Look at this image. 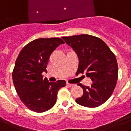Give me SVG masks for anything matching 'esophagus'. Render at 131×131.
I'll return each instance as SVG.
<instances>
[{"label":"esophagus","instance_id":"obj_1","mask_svg":"<svg viewBox=\"0 0 131 131\" xmlns=\"http://www.w3.org/2000/svg\"><path fill=\"white\" fill-rule=\"evenodd\" d=\"M67 86L68 87H73V86H75V84H69V83H67Z\"/></svg>","mask_w":131,"mask_h":131}]
</instances>
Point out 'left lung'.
I'll list each match as a JSON object with an SVG mask.
<instances>
[{"label": "left lung", "instance_id": "left-lung-1", "mask_svg": "<svg viewBox=\"0 0 131 131\" xmlns=\"http://www.w3.org/2000/svg\"><path fill=\"white\" fill-rule=\"evenodd\" d=\"M79 58L78 73H86L90 78V86H83L84 94L75 101L86 107H96L104 103L113 93L118 78L116 56L101 39L89 35L63 37Z\"/></svg>", "mask_w": 131, "mask_h": 131}]
</instances>
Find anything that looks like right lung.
Here are the masks:
<instances>
[{
  "label": "right lung",
  "mask_w": 131,
  "mask_h": 131,
  "mask_svg": "<svg viewBox=\"0 0 131 131\" xmlns=\"http://www.w3.org/2000/svg\"><path fill=\"white\" fill-rule=\"evenodd\" d=\"M62 43L63 40L57 37L34 40L23 47L16 59L12 73L13 84L22 103L33 112L50 110L56 102L60 88L66 86L64 80L49 82L42 75L47 72L51 53Z\"/></svg>",
  "instance_id": "add662e5"
}]
</instances>
